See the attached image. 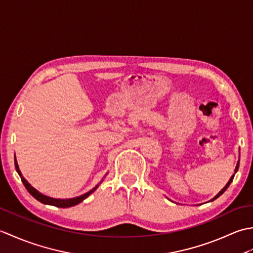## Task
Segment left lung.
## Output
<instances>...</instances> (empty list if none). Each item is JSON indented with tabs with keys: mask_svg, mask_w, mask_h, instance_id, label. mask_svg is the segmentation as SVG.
I'll return each mask as SVG.
<instances>
[{
	"mask_svg": "<svg viewBox=\"0 0 253 253\" xmlns=\"http://www.w3.org/2000/svg\"><path fill=\"white\" fill-rule=\"evenodd\" d=\"M238 168H239V161H238V163H237V165H236V169H235V173H237V170H238ZM234 176H235V174L232 176V177H230V179H229V181L227 182V184H226V186H225L224 188H223V189L221 190V191H219L218 193H217V196H215V197H214L213 199H212V201L213 200H215V199H217L219 196H221V195H223V193L225 192V191H226V189H227V188L229 187V185L230 184H232V181H233V179H234Z\"/></svg>",
	"mask_w": 253,
	"mask_h": 253,
	"instance_id": "8db88e82",
	"label": "left lung"
}]
</instances>
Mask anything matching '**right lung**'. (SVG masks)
I'll return each mask as SVG.
<instances>
[{
  "label": "right lung",
  "instance_id": "1",
  "mask_svg": "<svg viewBox=\"0 0 253 253\" xmlns=\"http://www.w3.org/2000/svg\"><path fill=\"white\" fill-rule=\"evenodd\" d=\"M15 168H16V170H17V173L19 174L20 179H21V181H23V184L26 187V189L28 190V192L30 193L32 197H34L35 199H37L38 201H40L41 203L50 204V206H54V207H57V208H69V207L76 206V204L84 201L85 198H88L91 195V193H92L96 189V188H98V186H96V187L93 188L92 190H90L89 192L84 193V195L76 197V198H73V199H54V198H50V197H46L44 195H42V193H40L39 191L36 190L35 188L32 187L29 184V182L24 178L23 175H21V173H20L19 168H18V164H17V161H16V159H15Z\"/></svg>",
  "mask_w": 253,
  "mask_h": 253
}]
</instances>
